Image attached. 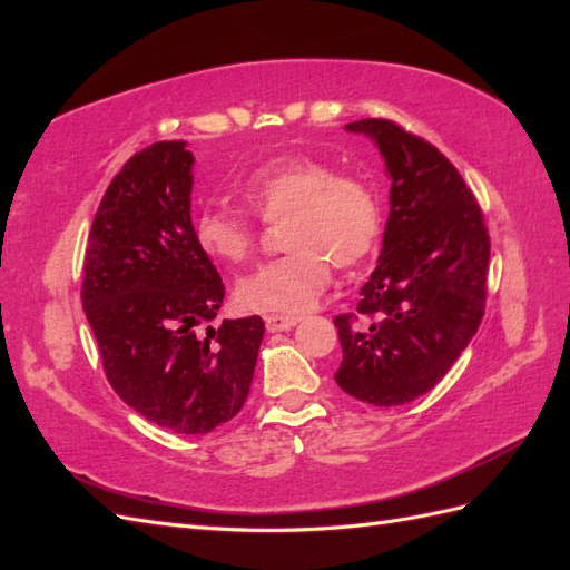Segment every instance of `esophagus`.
<instances>
[{
    "label": "esophagus",
    "instance_id": "esophagus-1",
    "mask_svg": "<svg viewBox=\"0 0 570 570\" xmlns=\"http://www.w3.org/2000/svg\"><path fill=\"white\" fill-rule=\"evenodd\" d=\"M297 323H299L297 316L268 314V316H266V331H268V333H283V331H289V327H295Z\"/></svg>",
    "mask_w": 570,
    "mask_h": 570
}]
</instances>
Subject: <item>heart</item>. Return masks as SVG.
<instances>
[{
	"label": "heart",
	"instance_id": "1",
	"mask_svg": "<svg viewBox=\"0 0 570 570\" xmlns=\"http://www.w3.org/2000/svg\"><path fill=\"white\" fill-rule=\"evenodd\" d=\"M249 209L266 223H285L287 256L239 278L235 295L252 312L304 314L331 283L333 264L354 266L381 235V202L373 187L306 154L275 157L239 185ZM197 247L223 266L247 262L256 245L254 220L226 206L195 218Z\"/></svg>",
	"mask_w": 570,
	"mask_h": 570
}]
</instances>
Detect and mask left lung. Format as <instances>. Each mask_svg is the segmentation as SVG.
Masks as SVG:
<instances>
[{"label":"left lung","mask_w":570,"mask_h":570,"mask_svg":"<svg viewBox=\"0 0 570 570\" xmlns=\"http://www.w3.org/2000/svg\"><path fill=\"white\" fill-rule=\"evenodd\" d=\"M377 147L390 214L356 318H335V383L371 406H402L433 390L478 333L485 312L490 237L450 159L392 120L344 126Z\"/></svg>","instance_id":"left-lung-1"}]
</instances>
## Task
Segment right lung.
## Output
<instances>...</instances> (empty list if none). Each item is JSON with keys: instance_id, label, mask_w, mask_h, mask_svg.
I'll return each mask as SVG.
<instances>
[{"instance_id": "1", "label": "right lung", "mask_w": 570, "mask_h": 570, "mask_svg": "<svg viewBox=\"0 0 570 570\" xmlns=\"http://www.w3.org/2000/svg\"><path fill=\"white\" fill-rule=\"evenodd\" d=\"M193 168L187 142H154L120 168L92 220L82 312L120 400L149 423L206 435L243 409L264 321L195 333L226 289L195 243Z\"/></svg>"}]
</instances>
